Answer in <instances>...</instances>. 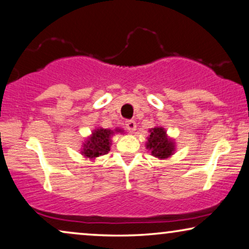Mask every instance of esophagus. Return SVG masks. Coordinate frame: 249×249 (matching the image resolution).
Listing matches in <instances>:
<instances>
[{
    "label": "esophagus",
    "mask_w": 249,
    "mask_h": 249,
    "mask_svg": "<svg viewBox=\"0 0 249 249\" xmlns=\"http://www.w3.org/2000/svg\"><path fill=\"white\" fill-rule=\"evenodd\" d=\"M125 127L127 128V131L130 132H133L135 131V128H137V123H135L134 121H126L125 122Z\"/></svg>",
    "instance_id": "1"
}]
</instances>
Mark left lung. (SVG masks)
I'll use <instances>...</instances> for the list:
<instances>
[{
  "mask_svg": "<svg viewBox=\"0 0 249 249\" xmlns=\"http://www.w3.org/2000/svg\"><path fill=\"white\" fill-rule=\"evenodd\" d=\"M148 138L147 148L150 149L151 154L157 158H167L173 154L174 142L167 138L166 132L163 127L151 128Z\"/></svg>",
  "mask_w": 249,
  "mask_h": 249,
  "instance_id": "8db88e82",
  "label": "left lung"
}]
</instances>
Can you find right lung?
I'll return each mask as SVG.
<instances>
[{"label": "right lung", "instance_id": "right-lung-1", "mask_svg": "<svg viewBox=\"0 0 249 249\" xmlns=\"http://www.w3.org/2000/svg\"><path fill=\"white\" fill-rule=\"evenodd\" d=\"M116 132H121V130H116ZM114 131L111 130H105V128L95 130L86 141L82 154L89 158L107 155L110 151V137Z\"/></svg>", "mask_w": 249, "mask_h": 249}]
</instances>
